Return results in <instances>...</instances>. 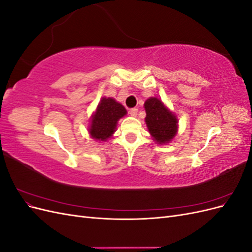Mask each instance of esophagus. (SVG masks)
Wrapping results in <instances>:
<instances>
[{"mask_svg":"<svg viewBox=\"0 0 252 252\" xmlns=\"http://www.w3.org/2000/svg\"><path fill=\"white\" fill-rule=\"evenodd\" d=\"M129 114H130L131 117H136V114H138V109L136 108H132L129 110Z\"/></svg>","mask_w":252,"mask_h":252,"instance_id":"obj_1","label":"esophagus"}]
</instances>
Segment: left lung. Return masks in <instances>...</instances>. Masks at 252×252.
Here are the masks:
<instances>
[{
    "label": "left lung",
    "instance_id": "left-lung-1",
    "mask_svg": "<svg viewBox=\"0 0 252 252\" xmlns=\"http://www.w3.org/2000/svg\"><path fill=\"white\" fill-rule=\"evenodd\" d=\"M146 123L152 140L158 145L171 142L179 130V120L175 113L158 97L151 96L144 103Z\"/></svg>",
    "mask_w": 252,
    "mask_h": 252
}]
</instances>
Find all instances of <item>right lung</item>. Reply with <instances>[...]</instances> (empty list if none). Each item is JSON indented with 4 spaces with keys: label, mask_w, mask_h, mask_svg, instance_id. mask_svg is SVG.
I'll list each match as a JSON object with an SVG mask.
<instances>
[{
    "label": "right lung",
    "mask_w": 252,
    "mask_h": 252,
    "mask_svg": "<svg viewBox=\"0 0 252 252\" xmlns=\"http://www.w3.org/2000/svg\"><path fill=\"white\" fill-rule=\"evenodd\" d=\"M126 114L127 110L121 103L113 97L103 96L90 117L89 135L98 142L108 141L117 130L119 120Z\"/></svg>",
    "instance_id": "right-lung-1"
}]
</instances>
